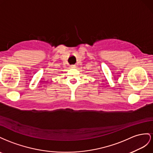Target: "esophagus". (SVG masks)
<instances>
[{
  "label": "esophagus",
  "instance_id": "1",
  "mask_svg": "<svg viewBox=\"0 0 153 153\" xmlns=\"http://www.w3.org/2000/svg\"><path fill=\"white\" fill-rule=\"evenodd\" d=\"M71 68H76V65H71Z\"/></svg>",
  "mask_w": 153,
  "mask_h": 153
}]
</instances>
